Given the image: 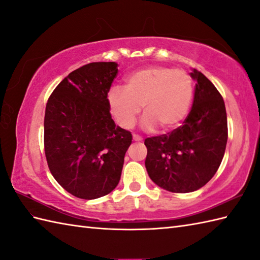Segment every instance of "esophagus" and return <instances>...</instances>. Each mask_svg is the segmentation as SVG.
<instances>
[{"instance_id": "obj_1", "label": "esophagus", "mask_w": 260, "mask_h": 260, "mask_svg": "<svg viewBox=\"0 0 260 260\" xmlns=\"http://www.w3.org/2000/svg\"><path fill=\"white\" fill-rule=\"evenodd\" d=\"M133 140H134V141H136V142H141V141H143L142 136L137 135V134H133Z\"/></svg>"}]
</instances>
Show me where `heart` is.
Instances as JSON below:
<instances>
[{"instance_id": "heart-1", "label": "heart", "mask_w": 260, "mask_h": 260, "mask_svg": "<svg viewBox=\"0 0 260 260\" xmlns=\"http://www.w3.org/2000/svg\"><path fill=\"white\" fill-rule=\"evenodd\" d=\"M192 95V79L184 70L152 66L131 74L125 88H112L108 99L112 114L124 128L134 126L143 106L145 129L159 125L169 131L185 118Z\"/></svg>"}]
</instances>
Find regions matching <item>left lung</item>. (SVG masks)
<instances>
[{"label":"left lung","mask_w":260,"mask_h":260,"mask_svg":"<svg viewBox=\"0 0 260 260\" xmlns=\"http://www.w3.org/2000/svg\"><path fill=\"white\" fill-rule=\"evenodd\" d=\"M194 98L183 125L147 137L145 167L154 183L174 193L199 190L212 179L228 140L227 113L221 93L206 76L193 70Z\"/></svg>","instance_id":"8db88e82"}]
</instances>
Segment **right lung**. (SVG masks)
I'll return each mask as SVG.
<instances>
[{"instance_id":"add662e5","label":"right lung","mask_w":260,"mask_h":260,"mask_svg":"<svg viewBox=\"0 0 260 260\" xmlns=\"http://www.w3.org/2000/svg\"><path fill=\"white\" fill-rule=\"evenodd\" d=\"M116 62H91L74 70L48 99L45 153L49 170L63 189L92 200L117 186L131 132L115 125L108 92Z\"/></svg>"}]
</instances>
